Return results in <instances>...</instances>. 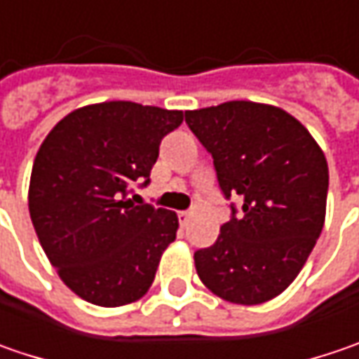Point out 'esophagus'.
Instances as JSON below:
<instances>
[{"instance_id":"obj_1","label":"esophagus","mask_w":359,"mask_h":359,"mask_svg":"<svg viewBox=\"0 0 359 359\" xmlns=\"http://www.w3.org/2000/svg\"><path fill=\"white\" fill-rule=\"evenodd\" d=\"M189 219H191V210H180V212H179L180 225H182V226L187 225V223H189Z\"/></svg>"}]
</instances>
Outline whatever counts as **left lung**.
Wrapping results in <instances>:
<instances>
[{
	"label": "left lung",
	"mask_w": 359,
	"mask_h": 359,
	"mask_svg": "<svg viewBox=\"0 0 359 359\" xmlns=\"http://www.w3.org/2000/svg\"><path fill=\"white\" fill-rule=\"evenodd\" d=\"M212 156L231 219L217 241L195 251L196 273L231 304L277 297L302 271L320 239L330 172L302 122L281 108L233 100L184 112Z\"/></svg>",
	"instance_id": "obj_1"
}]
</instances>
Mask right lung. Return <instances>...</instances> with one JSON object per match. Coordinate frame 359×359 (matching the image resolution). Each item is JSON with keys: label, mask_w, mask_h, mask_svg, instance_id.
<instances>
[{"label": "right lung", "mask_w": 359, "mask_h": 359, "mask_svg": "<svg viewBox=\"0 0 359 359\" xmlns=\"http://www.w3.org/2000/svg\"><path fill=\"white\" fill-rule=\"evenodd\" d=\"M180 110L102 102L74 110L41 142L29 180V215L62 281L90 304L142 297L163 251L177 239L172 210L134 205Z\"/></svg>", "instance_id": "add662e5"}]
</instances>
